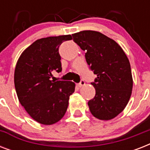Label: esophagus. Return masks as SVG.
I'll list each match as a JSON object with an SVG mask.
<instances>
[{"label":"esophagus","mask_w":150,"mask_h":150,"mask_svg":"<svg viewBox=\"0 0 150 150\" xmlns=\"http://www.w3.org/2000/svg\"><path fill=\"white\" fill-rule=\"evenodd\" d=\"M85 84H86V82H85V81L82 80V81H81V82H80L79 83V84H77V86L79 87V88H81V87H82V86H85Z\"/></svg>","instance_id":"34e87169"}]
</instances>
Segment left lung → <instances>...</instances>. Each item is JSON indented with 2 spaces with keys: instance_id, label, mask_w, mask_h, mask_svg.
Segmentation results:
<instances>
[{
  "instance_id": "obj_1",
  "label": "left lung",
  "mask_w": 150,
  "mask_h": 150,
  "mask_svg": "<svg viewBox=\"0 0 150 150\" xmlns=\"http://www.w3.org/2000/svg\"><path fill=\"white\" fill-rule=\"evenodd\" d=\"M86 53V60L97 78L92 85L96 89L88 102L95 117L108 121L117 117L128 104L133 79L128 57L118 43L100 32L85 30L72 34Z\"/></svg>"
}]
</instances>
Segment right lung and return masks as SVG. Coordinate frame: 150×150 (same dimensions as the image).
Masks as SVG:
<instances>
[{
  "label": "right lung",
  "mask_w": 150,
  "mask_h": 150,
  "mask_svg": "<svg viewBox=\"0 0 150 150\" xmlns=\"http://www.w3.org/2000/svg\"><path fill=\"white\" fill-rule=\"evenodd\" d=\"M72 40L71 35L37 40L22 52L15 66L14 82L20 103L38 123L50 125L59 121L68 107L75 84L51 80L52 72L61 71L59 47Z\"/></svg>",
  "instance_id": "obj_1"
}]
</instances>
